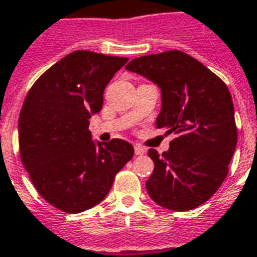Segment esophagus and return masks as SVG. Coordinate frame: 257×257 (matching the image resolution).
Segmentation results:
<instances>
[{"mask_svg": "<svg viewBox=\"0 0 257 257\" xmlns=\"http://www.w3.org/2000/svg\"><path fill=\"white\" fill-rule=\"evenodd\" d=\"M135 153L136 156H143L145 153V149L141 145H135Z\"/></svg>", "mask_w": 257, "mask_h": 257, "instance_id": "esophagus-1", "label": "esophagus"}]
</instances>
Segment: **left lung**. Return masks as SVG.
<instances>
[{"label":"left lung","mask_w":257,"mask_h":257,"mask_svg":"<svg viewBox=\"0 0 257 257\" xmlns=\"http://www.w3.org/2000/svg\"><path fill=\"white\" fill-rule=\"evenodd\" d=\"M125 68L161 88L156 125L176 136L168 152L149 149L154 170L148 194L174 211L207 202L228 173L237 143L231 93L222 79L189 54L172 50L131 60Z\"/></svg>","instance_id":"left-lung-1"}]
</instances>
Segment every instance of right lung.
<instances>
[{
  "mask_svg": "<svg viewBox=\"0 0 257 257\" xmlns=\"http://www.w3.org/2000/svg\"><path fill=\"white\" fill-rule=\"evenodd\" d=\"M128 58L79 50L43 72L25 97L18 120L21 161L41 197L76 214L109 193L113 179L135 154L120 139L95 144L89 118Z\"/></svg>",
  "mask_w": 257,
  "mask_h": 257,
  "instance_id": "right-lung-1",
  "label": "right lung"
}]
</instances>
